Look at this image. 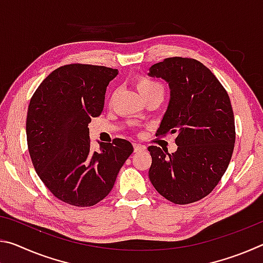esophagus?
<instances>
[{
	"label": "esophagus",
	"mask_w": 263,
	"mask_h": 263,
	"mask_svg": "<svg viewBox=\"0 0 263 263\" xmlns=\"http://www.w3.org/2000/svg\"><path fill=\"white\" fill-rule=\"evenodd\" d=\"M133 147H135V152H141V151H144L146 148L145 146L139 144H133Z\"/></svg>",
	"instance_id": "obj_1"
}]
</instances>
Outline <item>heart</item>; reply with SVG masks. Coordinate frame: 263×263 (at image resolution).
I'll return each mask as SVG.
<instances>
[{"label": "heart", "mask_w": 263, "mask_h": 263, "mask_svg": "<svg viewBox=\"0 0 263 263\" xmlns=\"http://www.w3.org/2000/svg\"><path fill=\"white\" fill-rule=\"evenodd\" d=\"M137 88L142 97L152 94H163V86L157 80L141 77L137 80Z\"/></svg>", "instance_id": "b5f03b06"}]
</instances>
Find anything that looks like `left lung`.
Masks as SVG:
<instances>
[{
  "label": "left lung",
  "instance_id": "1",
  "mask_svg": "<svg viewBox=\"0 0 263 263\" xmlns=\"http://www.w3.org/2000/svg\"><path fill=\"white\" fill-rule=\"evenodd\" d=\"M148 75L163 79L171 89L157 135L177 133L176 152L148 147L149 180L168 201L197 202L215 189L232 158L235 126L229 94L210 69L190 58H167Z\"/></svg>",
  "mask_w": 263,
  "mask_h": 263
}]
</instances>
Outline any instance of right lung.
Masks as SVG:
<instances>
[{"mask_svg": "<svg viewBox=\"0 0 263 263\" xmlns=\"http://www.w3.org/2000/svg\"><path fill=\"white\" fill-rule=\"evenodd\" d=\"M118 70L70 64L57 68L31 97L26 139L33 167L47 189L74 206H92L109 195L130 141L116 138L90 149L88 124L102 114L105 91Z\"/></svg>", "mask_w": 263, "mask_h": 263, "instance_id": "right-lung-1", "label": "right lung"}]
</instances>
